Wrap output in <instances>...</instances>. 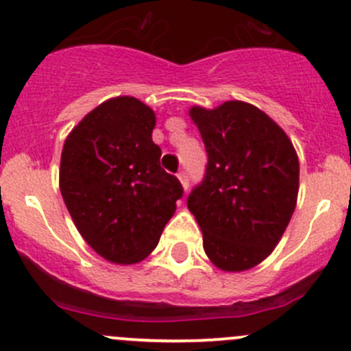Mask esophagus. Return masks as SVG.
Wrapping results in <instances>:
<instances>
[{"label": "esophagus", "instance_id": "esophagus-1", "mask_svg": "<svg viewBox=\"0 0 351 351\" xmlns=\"http://www.w3.org/2000/svg\"><path fill=\"white\" fill-rule=\"evenodd\" d=\"M178 180H180V182H182L183 190H189V186H190L189 173H186V171H180V173H178Z\"/></svg>", "mask_w": 351, "mask_h": 351}]
</instances>
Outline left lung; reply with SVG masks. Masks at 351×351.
<instances>
[{
	"instance_id": "obj_1",
	"label": "left lung",
	"mask_w": 351,
	"mask_h": 351,
	"mask_svg": "<svg viewBox=\"0 0 351 351\" xmlns=\"http://www.w3.org/2000/svg\"><path fill=\"white\" fill-rule=\"evenodd\" d=\"M208 161L186 205L204 250L224 271L256 267L289 226L299 193V159L287 134L254 105L234 100L190 108Z\"/></svg>"
}]
</instances>
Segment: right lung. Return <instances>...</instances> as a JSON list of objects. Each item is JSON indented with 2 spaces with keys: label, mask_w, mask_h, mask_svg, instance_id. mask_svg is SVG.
<instances>
[{
  "label": "right lung",
  "mask_w": 351,
  "mask_h": 351,
  "mask_svg": "<svg viewBox=\"0 0 351 351\" xmlns=\"http://www.w3.org/2000/svg\"><path fill=\"white\" fill-rule=\"evenodd\" d=\"M156 115L132 97L110 98L67 136L59 186L83 239L105 260L130 265L158 246L183 186L159 165Z\"/></svg>",
  "instance_id": "obj_1"
}]
</instances>
